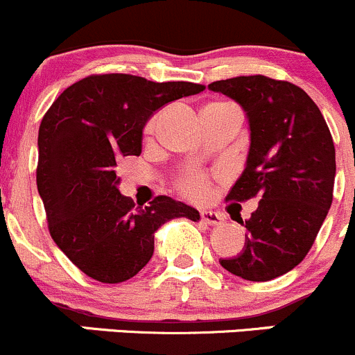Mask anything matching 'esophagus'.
I'll list each match as a JSON object with an SVG mask.
<instances>
[{
  "label": "esophagus",
  "instance_id": "esophagus-1",
  "mask_svg": "<svg viewBox=\"0 0 355 355\" xmlns=\"http://www.w3.org/2000/svg\"><path fill=\"white\" fill-rule=\"evenodd\" d=\"M200 220H202L206 225H221V221H223V214L214 213V211L211 209H204L200 211Z\"/></svg>",
  "mask_w": 355,
  "mask_h": 355
}]
</instances>
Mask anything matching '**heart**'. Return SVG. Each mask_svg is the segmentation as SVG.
<instances>
[{"label": "heart", "instance_id": "b5f03b06", "mask_svg": "<svg viewBox=\"0 0 355 355\" xmlns=\"http://www.w3.org/2000/svg\"><path fill=\"white\" fill-rule=\"evenodd\" d=\"M156 125V118H151L146 125V134H151L155 130ZM178 191L182 192L184 196L191 199H204L211 191V184H209V177L207 173L200 170H189L178 178L177 182Z\"/></svg>", "mask_w": 355, "mask_h": 355}]
</instances>
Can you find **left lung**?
Returning <instances> with one entry per match:
<instances>
[{
	"mask_svg": "<svg viewBox=\"0 0 355 355\" xmlns=\"http://www.w3.org/2000/svg\"><path fill=\"white\" fill-rule=\"evenodd\" d=\"M207 87L235 99L249 118L245 170L227 200L259 199L242 221L244 252L220 263L244 280L270 282L307 256L331 206L336 164L330 128L316 103L292 82L241 75Z\"/></svg>",
	"mask_w": 355,
	"mask_h": 355,
	"instance_id": "obj_1",
	"label": "left lung"
}]
</instances>
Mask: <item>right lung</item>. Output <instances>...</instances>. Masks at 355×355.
I'll return each instance as SVG.
<instances>
[{"label":"right lung","instance_id":"right-lung-1","mask_svg":"<svg viewBox=\"0 0 355 355\" xmlns=\"http://www.w3.org/2000/svg\"><path fill=\"white\" fill-rule=\"evenodd\" d=\"M192 82H151L128 73L89 75L55 99L39 125L37 191L56 245L101 284L130 280L155 252V232L199 211L168 196L135 206L118 191L116 161L139 156L156 110L199 94Z\"/></svg>","mask_w":355,"mask_h":355}]
</instances>
